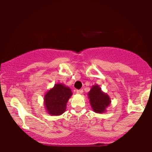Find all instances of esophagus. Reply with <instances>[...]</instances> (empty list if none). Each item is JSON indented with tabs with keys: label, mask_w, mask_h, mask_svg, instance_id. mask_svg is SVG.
<instances>
[{
	"label": "esophagus",
	"mask_w": 152,
	"mask_h": 152,
	"mask_svg": "<svg viewBox=\"0 0 152 152\" xmlns=\"http://www.w3.org/2000/svg\"><path fill=\"white\" fill-rule=\"evenodd\" d=\"M82 93H83V90H76V94H81Z\"/></svg>",
	"instance_id": "1"
}]
</instances>
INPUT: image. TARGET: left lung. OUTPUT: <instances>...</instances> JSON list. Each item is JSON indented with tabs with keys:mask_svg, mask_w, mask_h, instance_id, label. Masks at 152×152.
Listing matches in <instances>:
<instances>
[{
	"mask_svg": "<svg viewBox=\"0 0 152 152\" xmlns=\"http://www.w3.org/2000/svg\"><path fill=\"white\" fill-rule=\"evenodd\" d=\"M88 99L92 109L97 114L105 113L111 104V99L107 94L104 92L99 85L92 86L88 93Z\"/></svg>",
	"mask_w": 152,
	"mask_h": 152,
	"instance_id": "8db88e82",
	"label": "left lung"
}]
</instances>
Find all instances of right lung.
<instances>
[{
  "label": "right lung",
  "instance_id": "right-lung-1",
  "mask_svg": "<svg viewBox=\"0 0 152 152\" xmlns=\"http://www.w3.org/2000/svg\"><path fill=\"white\" fill-rule=\"evenodd\" d=\"M72 94L69 86L61 83H56L44 95L43 104L47 114L50 116H60L64 114L66 109V104Z\"/></svg>",
  "mask_w": 152,
  "mask_h": 152
}]
</instances>
